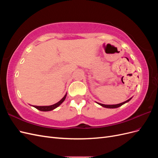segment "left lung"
Returning <instances> with one entry per match:
<instances>
[{
	"label": "left lung",
	"mask_w": 158,
	"mask_h": 158,
	"mask_svg": "<svg viewBox=\"0 0 158 158\" xmlns=\"http://www.w3.org/2000/svg\"><path fill=\"white\" fill-rule=\"evenodd\" d=\"M131 99V98L128 99V100H127V101L124 102H123V103H118V104H116V105H105V104H102V103H98L99 105H100V106H101L103 107H106V108H110V109H113V108H117V107H120V106H123V104H125V103H126L128 102L129 101H130Z\"/></svg>",
	"instance_id": "8db88e82"
}]
</instances>
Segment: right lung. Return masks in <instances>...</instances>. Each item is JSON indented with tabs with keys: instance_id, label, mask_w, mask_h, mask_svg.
Masks as SVG:
<instances>
[{
	"instance_id": "right-lung-1",
	"label": "right lung",
	"mask_w": 158,
	"mask_h": 158,
	"mask_svg": "<svg viewBox=\"0 0 158 158\" xmlns=\"http://www.w3.org/2000/svg\"><path fill=\"white\" fill-rule=\"evenodd\" d=\"M66 97V94L60 100L59 102H57L56 103H55L54 105H52V106H33L35 108L37 109L38 110H40V111H51V110H53L55 108H56L57 107H59L60 105L64 101Z\"/></svg>"
}]
</instances>
